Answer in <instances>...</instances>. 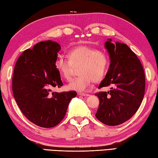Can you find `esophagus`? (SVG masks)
Masks as SVG:
<instances>
[{
    "label": "esophagus",
    "instance_id": "34e87169",
    "mask_svg": "<svg viewBox=\"0 0 158 158\" xmlns=\"http://www.w3.org/2000/svg\"><path fill=\"white\" fill-rule=\"evenodd\" d=\"M78 95L81 96H84V97H88V96L89 95V94H87V93H79Z\"/></svg>",
    "mask_w": 158,
    "mask_h": 158
}]
</instances>
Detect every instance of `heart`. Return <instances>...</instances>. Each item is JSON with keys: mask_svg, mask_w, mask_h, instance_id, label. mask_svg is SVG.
I'll return each instance as SVG.
<instances>
[{"mask_svg": "<svg viewBox=\"0 0 158 158\" xmlns=\"http://www.w3.org/2000/svg\"><path fill=\"white\" fill-rule=\"evenodd\" d=\"M68 59L58 56L54 60V67L62 78L69 80L72 77L73 66L79 67V77L72 79L67 85L68 89L77 92H85L93 81L100 82L107 73L110 60L108 55L95 48L79 46L68 51Z\"/></svg>", "mask_w": 158, "mask_h": 158, "instance_id": "heart-1", "label": "heart"}]
</instances>
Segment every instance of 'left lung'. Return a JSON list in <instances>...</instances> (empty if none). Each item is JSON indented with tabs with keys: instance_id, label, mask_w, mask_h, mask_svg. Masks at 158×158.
Here are the masks:
<instances>
[{
	"instance_id": "left-lung-1",
	"label": "left lung",
	"mask_w": 158,
	"mask_h": 158,
	"mask_svg": "<svg viewBox=\"0 0 158 158\" xmlns=\"http://www.w3.org/2000/svg\"><path fill=\"white\" fill-rule=\"evenodd\" d=\"M105 49L110 65L98 89L109 86L107 92L96 93L100 100L95 117L102 123L115 126L123 123L139 108L145 92V74L137 56L127 44L107 39Z\"/></svg>"
}]
</instances>
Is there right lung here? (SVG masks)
<instances>
[{
    "label": "right lung",
    "mask_w": 158,
    "mask_h": 158,
    "mask_svg": "<svg viewBox=\"0 0 158 158\" xmlns=\"http://www.w3.org/2000/svg\"><path fill=\"white\" fill-rule=\"evenodd\" d=\"M60 46L51 40L40 42L23 52L15 64L12 77L13 95L20 110L40 127L57 125L65 117L76 91L53 92L63 85L54 67Z\"/></svg>",
    "instance_id": "obj_1"
}]
</instances>
